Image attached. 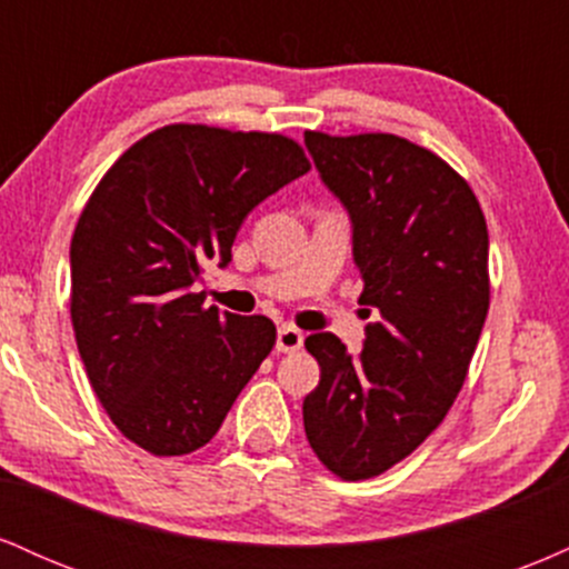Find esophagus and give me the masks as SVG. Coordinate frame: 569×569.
<instances>
[{"label":"esophagus","instance_id":"obj_1","mask_svg":"<svg viewBox=\"0 0 569 569\" xmlns=\"http://www.w3.org/2000/svg\"><path fill=\"white\" fill-rule=\"evenodd\" d=\"M305 345V335L297 329V326H280L278 329V339H276V350L278 352H293Z\"/></svg>","mask_w":569,"mask_h":569}]
</instances>
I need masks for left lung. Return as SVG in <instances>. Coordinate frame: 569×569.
I'll use <instances>...</instances> for the list:
<instances>
[{"mask_svg":"<svg viewBox=\"0 0 569 569\" xmlns=\"http://www.w3.org/2000/svg\"><path fill=\"white\" fill-rule=\"evenodd\" d=\"M305 147L348 211L361 305L380 316L361 352L331 331L305 339L321 367L305 433L329 471L371 479L439 428L466 382L489 310L487 221L471 187L401 136L307 130Z\"/></svg>","mask_w":569,"mask_h":569,"instance_id":"obj_1","label":"left lung"}]
</instances>
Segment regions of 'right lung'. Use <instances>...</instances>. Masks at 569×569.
<instances>
[{
    "label": "right lung",
    "instance_id": "right-lung-1",
    "mask_svg": "<svg viewBox=\"0 0 569 569\" xmlns=\"http://www.w3.org/2000/svg\"><path fill=\"white\" fill-rule=\"evenodd\" d=\"M310 171L278 133L166 126L90 194L71 238V323L98 401L158 457L217 436L276 345V323L202 307V267L232 262L248 213Z\"/></svg>",
    "mask_w": 569,
    "mask_h": 569
}]
</instances>
